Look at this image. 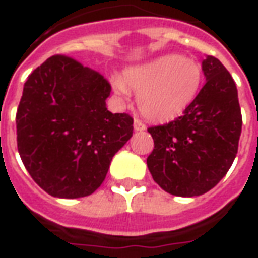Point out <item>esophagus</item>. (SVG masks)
Segmentation results:
<instances>
[{
    "label": "esophagus",
    "mask_w": 258,
    "mask_h": 258,
    "mask_svg": "<svg viewBox=\"0 0 258 258\" xmlns=\"http://www.w3.org/2000/svg\"><path fill=\"white\" fill-rule=\"evenodd\" d=\"M133 127H135V131H136V132H143V131H146V125H144L142 120L138 119V118H135Z\"/></svg>",
    "instance_id": "1"
}]
</instances>
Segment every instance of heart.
Instances as JSON below:
<instances>
[{
    "label": "heart",
    "mask_w": 258,
    "mask_h": 258,
    "mask_svg": "<svg viewBox=\"0 0 258 258\" xmlns=\"http://www.w3.org/2000/svg\"><path fill=\"white\" fill-rule=\"evenodd\" d=\"M203 82L202 65L178 54H168L125 69L114 89L122 97L139 93L140 112L153 122L165 123L183 115L196 100Z\"/></svg>",
    "instance_id": "heart-1"
}]
</instances>
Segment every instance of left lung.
Masks as SVG:
<instances>
[{
  "label": "left lung",
  "instance_id": "8db88e82",
  "mask_svg": "<svg viewBox=\"0 0 258 258\" xmlns=\"http://www.w3.org/2000/svg\"><path fill=\"white\" fill-rule=\"evenodd\" d=\"M202 69L206 85L187 111L169 123L149 127L154 149L147 167L160 187L173 196L211 190L237 154L242 114L236 85L214 56L203 61Z\"/></svg>",
  "mask_w": 258,
  "mask_h": 258
}]
</instances>
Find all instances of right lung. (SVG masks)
<instances>
[{
	"label": "right lung",
	"mask_w": 258,
	"mask_h": 258,
	"mask_svg": "<svg viewBox=\"0 0 258 258\" xmlns=\"http://www.w3.org/2000/svg\"><path fill=\"white\" fill-rule=\"evenodd\" d=\"M109 93L103 75L71 56H51L27 78L16 112L18 151L51 196L94 193L132 138V116L107 109Z\"/></svg>",
	"instance_id": "right-lung-1"
}]
</instances>
